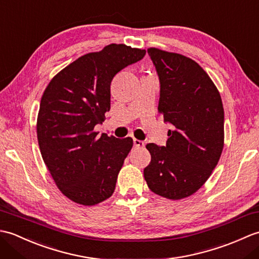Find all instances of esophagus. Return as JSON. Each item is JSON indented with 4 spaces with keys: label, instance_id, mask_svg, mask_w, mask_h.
<instances>
[{
    "label": "esophagus",
    "instance_id": "34e87169",
    "mask_svg": "<svg viewBox=\"0 0 259 259\" xmlns=\"http://www.w3.org/2000/svg\"><path fill=\"white\" fill-rule=\"evenodd\" d=\"M134 145H135V147H144L145 146V142L144 141H141V140H138V139H134Z\"/></svg>",
    "mask_w": 259,
    "mask_h": 259
}]
</instances>
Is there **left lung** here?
I'll use <instances>...</instances> for the list:
<instances>
[{
  "instance_id": "8db88e82",
  "label": "left lung",
  "mask_w": 259,
  "mask_h": 259,
  "mask_svg": "<svg viewBox=\"0 0 259 259\" xmlns=\"http://www.w3.org/2000/svg\"><path fill=\"white\" fill-rule=\"evenodd\" d=\"M160 80L158 111L174 128L166 147L148 144L144 170L149 189L178 200L194 195L210 177L224 148V107L210 76L183 54L149 48Z\"/></svg>"
}]
</instances>
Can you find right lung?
<instances>
[{
    "mask_svg": "<svg viewBox=\"0 0 259 259\" xmlns=\"http://www.w3.org/2000/svg\"><path fill=\"white\" fill-rule=\"evenodd\" d=\"M145 54L112 43L67 65L43 92L36 120L38 147L54 183L70 200L93 206L112 196L134 141L98 137L95 126L110 110L113 76Z\"/></svg>",
    "mask_w": 259,
    "mask_h": 259,
    "instance_id": "add662e5",
    "label": "right lung"
}]
</instances>
